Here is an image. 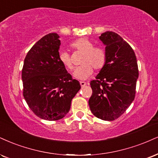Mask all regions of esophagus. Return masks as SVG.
Segmentation results:
<instances>
[{"mask_svg": "<svg viewBox=\"0 0 158 158\" xmlns=\"http://www.w3.org/2000/svg\"><path fill=\"white\" fill-rule=\"evenodd\" d=\"M86 85H87V83L85 82V81H80V85L81 87H84Z\"/></svg>", "mask_w": 158, "mask_h": 158, "instance_id": "obj_1", "label": "esophagus"}]
</instances>
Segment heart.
I'll return each mask as SVG.
<instances>
[{
	"label": "heart",
	"mask_w": 158,
	"mask_h": 158,
	"mask_svg": "<svg viewBox=\"0 0 158 158\" xmlns=\"http://www.w3.org/2000/svg\"><path fill=\"white\" fill-rule=\"evenodd\" d=\"M74 50L84 52L81 66L77 68L73 71V77L80 80H85L90 77L94 73V68L96 70H100L105 65L107 55L103 48L94 47V43L87 38H80L74 41L71 45ZM58 58L60 62L68 70L73 68V62L69 53L62 50L59 52Z\"/></svg>",
	"instance_id": "b5f03b06"
}]
</instances>
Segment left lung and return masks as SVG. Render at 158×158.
<instances>
[{"label":"left lung","instance_id":"1","mask_svg":"<svg viewBox=\"0 0 158 158\" xmlns=\"http://www.w3.org/2000/svg\"><path fill=\"white\" fill-rule=\"evenodd\" d=\"M105 45L107 61L96 79L90 81L93 94L89 107L96 117L113 121L121 116L135 96L138 68L132 47L113 31L99 37Z\"/></svg>","mask_w":158,"mask_h":158}]
</instances>
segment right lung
<instances>
[{
	"instance_id": "obj_1",
	"label": "right lung",
	"mask_w": 158,
	"mask_h": 158,
	"mask_svg": "<svg viewBox=\"0 0 158 158\" xmlns=\"http://www.w3.org/2000/svg\"><path fill=\"white\" fill-rule=\"evenodd\" d=\"M60 45L57 34H48L32 46L24 60V98L33 113L44 120L56 121L65 116L81 88L59 60Z\"/></svg>"
}]
</instances>
